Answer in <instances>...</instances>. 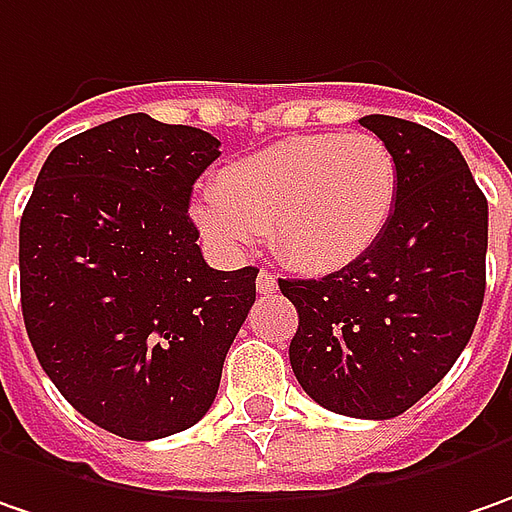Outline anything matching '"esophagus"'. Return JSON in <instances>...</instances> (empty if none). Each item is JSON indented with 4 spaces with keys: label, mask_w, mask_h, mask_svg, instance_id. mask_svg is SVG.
<instances>
[{
    "label": "esophagus",
    "mask_w": 512,
    "mask_h": 512,
    "mask_svg": "<svg viewBox=\"0 0 512 512\" xmlns=\"http://www.w3.org/2000/svg\"><path fill=\"white\" fill-rule=\"evenodd\" d=\"M257 292H260V295L278 292V278H275V272H269V269H260V272H257Z\"/></svg>",
    "instance_id": "34e87169"
}]
</instances>
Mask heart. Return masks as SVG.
I'll return each mask as SVG.
<instances>
[{
  "instance_id": "heart-1",
  "label": "heart",
  "mask_w": 512,
  "mask_h": 512,
  "mask_svg": "<svg viewBox=\"0 0 512 512\" xmlns=\"http://www.w3.org/2000/svg\"><path fill=\"white\" fill-rule=\"evenodd\" d=\"M398 206V160L369 131H318L278 140L217 171L194 217L232 249L260 232L289 266L332 272L364 257Z\"/></svg>"
}]
</instances>
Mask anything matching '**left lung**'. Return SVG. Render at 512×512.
<instances>
[{
  "label": "left lung",
  "instance_id": "1",
  "mask_svg": "<svg viewBox=\"0 0 512 512\" xmlns=\"http://www.w3.org/2000/svg\"><path fill=\"white\" fill-rule=\"evenodd\" d=\"M358 123L398 160L387 232L332 275L278 286L298 309L289 361L306 395L338 415L384 421L421 401L476 329L487 197L447 137L384 114Z\"/></svg>",
  "mask_w": 512,
  "mask_h": 512
}]
</instances>
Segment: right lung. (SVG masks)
<instances>
[{"label":"right lung","mask_w":512,"mask_h":512,"mask_svg":"<svg viewBox=\"0 0 512 512\" xmlns=\"http://www.w3.org/2000/svg\"><path fill=\"white\" fill-rule=\"evenodd\" d=\"M217 157L200 128L128 114L56 145L22 212L36 358L74 410L120 438L194 427L255 303V266L212 269L189 217Z\"/></svg>","instance_id":"add662e5"}]
</instances>
